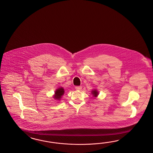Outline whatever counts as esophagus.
Segmentation results:
<instances>
[{"label":"esophagus","instance_id":"1","mask_svg":"<svg viewBox=\"0 0 153 153\" xmlns=\"http://www.w3.org/2000/svg\"><path fill=\"white\" fill-rule=\"evenodd\" d=\"M82 86H76V87H75V89L76 90H82Z\"/></svg>","mask_w":153,"mask_h":153}]
</instances>
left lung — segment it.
<instances>
[{"label":"left lung","instance_id":"8db88e82","mask_svg":"<svg viewBox=\"0 0 153 153\" xmlns=\"http://www.w3.org/2000/svg\"><path fill=\"white\" fill-rule=\"evenodd\" d=\"M91 93L93 95V97L96 98V97H97L98 96L99 92H98V91L96 89H94V90H92L91 91Z\"/></svg>","mask_w":153,"mask_h":153}]
</instances>
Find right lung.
<instances>
[{"instance_id": "obj_1", "label": "right lung", "mask_w": 153, "mask_h": 153, "mask_svg": "<svg viewBox=\"0 0 153 153\" xmlns=\"http://www.w3.org/2000/svg\"><path fill=\"white\" fill-rule=\"evenodd\" d=\"M64 93H65V91L63 87H59L57 89H56V91H55V94L53 96V98L55 100L60 101L62 96L64 94Z\"/></svg>"}]
</instances>
